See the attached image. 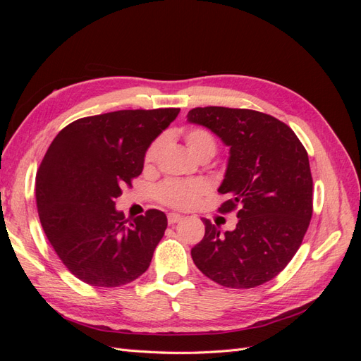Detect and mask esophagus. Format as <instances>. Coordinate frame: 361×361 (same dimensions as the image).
Instances as JSON below:
<instances>
[{"mask_svg": "<svg viewBox=\"0 0 361 361\" xmlns=\"http://www.w3.org/2000/svg\"><path fill=\"white\" fill-rule=\"evenodd\" d=\"M167 220H169V224H174V223H178V221H180V220H182V215L171 212V214H169V215H167Z\"/></svg>", "mask_w": 361, "mask_h": 361, "instance_id": "esophagus-1", "label": "esophagus"}]
</instances>
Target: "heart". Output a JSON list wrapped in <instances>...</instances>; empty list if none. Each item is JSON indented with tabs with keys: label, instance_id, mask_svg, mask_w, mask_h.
<instances>
[{
	"label": "heart",
	"instance_id": "b5f03b06",
	"mask_svg": "<svg viewBox=\"0 0 361 361\" xmlns=\"http://www.w3.org/2000/svg\"><path fill=\"white\" fill-rule=\"evenodd\" d=\"M185 145H187L190 154L200 159L204 155H214L216 150L215 137L207 129L194 128L185 133ZM162 143L161 140L154 141L146 152L145 164L146 167L154 166L161 154ZM207 192V185L202 180H170L162 183L158 188V199L162 204L170 206L173 209H191L200 202V199Z\"/></svg>",
	"mask_w": 361,
	"mask_h": 361
}]
</instances>
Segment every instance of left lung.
Segmentation results:
<instances>
[{
    "label": "left lung",
    "mask_w": 361,
    "mask_h": 361,
    "mask_svg": "<svg viewBox=\"0 0 361 361\" xmlns=\"http://www.w3.org/2000/svg\"><path fill=\"white\" fill-rule=\"evenodd\" d=\"M188 122L211 129L231 147L218 212L238 211L232 232L209 220L191 250L195 267L224 288L250 289L279 276L297 253L313 212L307 150L279 118L245 108H192Z\"/></svg>",
    "instance_id": "left-lung-1"
}]
</instances>
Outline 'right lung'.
I'll use <instances>...</instances> for the list:
<instances>
[{"instance_id":"obj_1","label":"right lung","mask_w":361,"mask_h":361,"mask_svg":"<svg viewBox=\"0 0 361 361\" xmlns=\"http://www.w3.org/2000/svg\"><path fill=\"white\" fill-rule=\"evenodd\" d=\"M179 108L120 110L75 120L54 138L36 174L40 223L60 260L81 281L117 288L149 268L167 216L116 211L143 171L146 150Z\"/></svg>"}]
</instances>
